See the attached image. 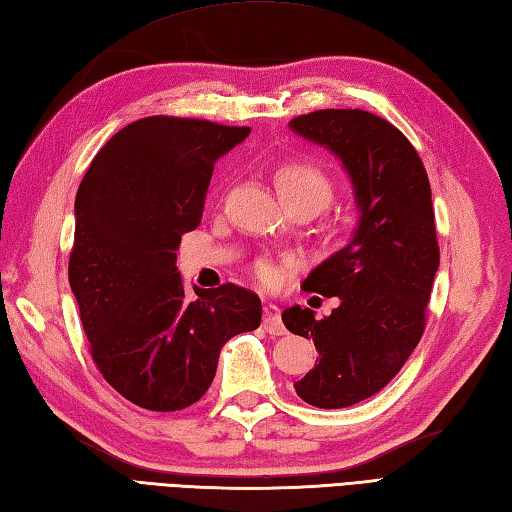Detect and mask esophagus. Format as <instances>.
I'll use <instances>...</instances> for the list:
<instances>
[{
	"mask_svg": "<svg viewBox=\"0 0 512 512\" xmlns=\"http://www.w3.org/2000/svg\"><path fill=\"white\" fill-rule=\"evenodd\" d=\"M264 328L268 335H286V326L279 317V308L275 304L264 306Z\"/></svg>",
	"mask_w": 512,
	"mask_h": 512,
	"instance_id": "1",
	"label": "esophagus"
}]
</instances>
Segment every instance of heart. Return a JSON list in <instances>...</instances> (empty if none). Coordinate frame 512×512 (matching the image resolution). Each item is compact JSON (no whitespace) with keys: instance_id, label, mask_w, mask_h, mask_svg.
I'll list each match as a JSON object with an SVG mask.
<instances>
[{"instance_id":"obj_1","label":"heart","mask_w":512,"mask_h":512,"mask_svg":"<svg viewBox=\"0 0 512 512\" xmlns=\"http://www.w3.org/2000/svg\"><path fill=\"white\" fill-rule=\"evenodd\" d=\"M275 184L279 195L290 208H306L310 213L324 210L335 197V179L328 170L313 162V159H286L275 170ZM326 237H337L342 233V226L333 219L322 226ZM255 275L264 286H275L282 279V268L273 262H257Z\"/></svg>"}]
</instances>
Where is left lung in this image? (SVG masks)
<instances>
[{
	"instance_id": "1",
	"label": "left lung",
	"mask_w": 512,
	"mask_h": 512,
	"mask_svg": "<svg viewBox=\"0 0 512 512\" xmlns=\"http://www.w3.org/2000/svg\"><path fill=\"white\" fill-rule=\"evenodd\" d=\"M290 128L342 159L362 210L353 242L302 286L342 304L324 319L299 306L282 315L319 353L295 382L297 395L317 408H346L379 393L424 335L439 266L430 182L402 130L368 110H313L290 119Z\"/></svg>"
}]
</instances>
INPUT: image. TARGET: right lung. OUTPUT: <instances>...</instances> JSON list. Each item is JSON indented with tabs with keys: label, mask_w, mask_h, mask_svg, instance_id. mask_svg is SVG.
I'll use <instances>...</instances> for the list:
<instances>
[{
	"label": "right lung",
	"mask_w": 512,
	"mask_h": 512,
	"mask_svg": "<svg viewBox=\"0 0 512 512\" xmlns=\"http://www.w3.org/2000/svg\"><path fill=\"white\" fill-rule=\"evenodd\" d=\"M248 126L153 115L124 126L90 162L75 197L68 282L90 357L128 402L182 410L213 384L230 337L262 324L253 290L184 293L182 235L202 222L213 166Z\"/></svg>",
	"instance_id": "1"
}]
</instances>
